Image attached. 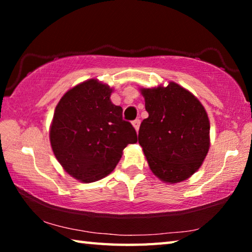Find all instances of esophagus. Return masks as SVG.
Returning a JSON list of instances; mask_svg holds the SVG:
<instances>
[{"mask_svg":"<svg viewBox=\"0 0 252 252\" xmlns=\"http://www.w3.org/2000/svg\"><path fill=\"white\" fill-rule=\"evenodd\" d=\"M132 126H133L135 131L138 132L139 131V127H140V119H135V120L132 122Z\"/></svg>","mask_w":252,"mask_h":252,"instance_id":"esophagus-1","label":"esophagus"}]
</instances>
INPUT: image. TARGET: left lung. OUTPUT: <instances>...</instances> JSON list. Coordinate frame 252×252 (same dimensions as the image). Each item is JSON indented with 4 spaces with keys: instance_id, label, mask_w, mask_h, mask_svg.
Wrapping results in <instances>:
<instances>
[{
    "instance_id": "1",
    "label": "left lung",
    "mask_w": 252,
    "mask_h": 252,
    "mask_svg": "<svg viewBox=\"0 0 252 252\" xmlns=\"http://www.w3.org/2000/svg\"><path fill=\"white\" fill-rule=\"evenodd\" d=\"M149 117L139 143L156 177L165 183L187 180L201 167L210 147V122L197 97L181 85L140 89Z\"/></svg>"
}]
</instances>
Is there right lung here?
Returning <instances> with one entry per match:
<instances>
[{
  "instance_id": "add662e5",
  "label": "right lung",
  "mask_w": 252,
  "mask_h": 252,
  "mask_svg": "<svg viewBox=\"0 0 252 252\" xmlns=\"http://www.w3.org/2000/svg\"><path fill=\"white\" fill-rule=\"evenodd\" d=\"M111 89L90 79L70 89L55 108L50 142L65 172L81 182H94L117 167L127 144L138 136L111 102Z\"/></svg>"
}]
</instances>
